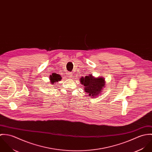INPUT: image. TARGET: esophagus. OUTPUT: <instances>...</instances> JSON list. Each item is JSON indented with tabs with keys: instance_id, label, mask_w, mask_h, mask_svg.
Wrapping results in <instances>:
<instances>
[{
	"instance_id": "obj_1",
	"label": "esophagus",
	"mask_w": 152,
	"mask_h": 152,
	"mask_svg": "<svg viewBox=\"0 0 152 152\" xmlns=\"http://www.w3.org/2000/svg\"><path fill=\"white\" fill-rule=\"evenodd\" d=\"M67 76H68V77H69V78L72 77V72H68L67 73Z\"/></svg>"
}]
</instances>
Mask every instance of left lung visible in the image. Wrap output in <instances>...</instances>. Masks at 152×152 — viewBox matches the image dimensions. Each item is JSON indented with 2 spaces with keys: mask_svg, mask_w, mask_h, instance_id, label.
<instances>
[{
  "mask_svg": "<svg viewBox=\"0 0 152 152\" xmlns=\"http://www.w3.org/2000/svg\"><path fill=\"white\" fill-rule=\"evenodd\" d=\"M80 81L84 86L85 92L92 98H95L99 95L105 86L104 78L102 77L95 78L91 74L86 75L85 77H81Z\"/></svg>",
  "mask_w": 152,
  "mask_h": 152,
  "instance_id": "obj_1",
  "label": "left lung"
}]
</instances>
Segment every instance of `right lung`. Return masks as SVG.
I'll return each mask as SVG.
<instances>
[{
	"instance_id": "obj_1",
	"label": "right lung",
	"mask_w": 152,
	"mask_h": 152,
	"mask_svg": "<svg viewBox=\"0 0 152 152\" xmlns=\"http://www.w3.org/2000/svg\"><path fill=\"white\" fill-rule=\"evenodd\" d=\"M50 82L51 84H54L58 81H60L61 80V77L60 76V75L57 74H55V73H53L52 75H50Z\"/></svg>"
}]
</instances>
